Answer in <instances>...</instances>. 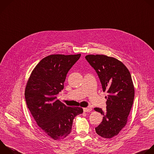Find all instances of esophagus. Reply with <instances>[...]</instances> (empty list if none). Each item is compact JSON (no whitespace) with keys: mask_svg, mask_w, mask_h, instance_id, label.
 Listing matches in <instances>:
<instances>
[{"mask_svg":"<svg viewBox=\"0 0 154 154\" xmlns=\"http://www.w3.org/2000/svg\"><path fill=\"white\" fill-rule=\"evenodd\" d=\"M92 110V109L91 107H87V108H83V111L85 112H91Z\"/></svg>","mask_w":154,"mask_h":154,"instance_id":"esophagus-1","label":"esophagus"}]
</instances>
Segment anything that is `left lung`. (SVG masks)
<instances>
[{
	"mask_svg": "<svg viewBox=\"0 0 154 154\" xmlns=\"http://www.w3.org/2000/svg\"><path fill=\"white\" fill-rule=\"evenodd\" d=\"M87 61L97 72L105 98L106 109L94 110L103 116L101 123L95 128L96 133L105 138L116 136L126 126L134 98V86L126 66L118 59L105 55H87Z\"/></svg>",
	"mask_w": 154,
	"mask_h": 154,
	"instance_id": "obj_1",
	"label": "left lung"
}]
</instances>
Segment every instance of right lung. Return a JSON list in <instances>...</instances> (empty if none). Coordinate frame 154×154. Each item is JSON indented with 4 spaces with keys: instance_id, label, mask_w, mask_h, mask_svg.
<instances>
[{
    "instance_id": "1",
    "label": "right lung",
    "mask_w": 154,
    "mask_h": 154,
    "mask_svg": "<svg viewBox=\"0 0 154 154\" xmlns=\"http://www.w3.org/2000/svg\"><path fill=\"white\" fill-rule=\"evenodd\" d=\"M81 54H53L43 58L32 70L26 85L28 108L43 132L54 140L66 137L73 120L83 113L80 107H68L56 100L64 88L66 74Z\"/></svg>"
}]
</instances>
